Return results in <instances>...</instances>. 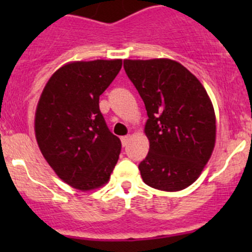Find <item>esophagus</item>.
Listing matches in <instances>:
<instances>
[{"mask_svg":"<svg viewBox=\"0 0 252 252\" xmlns=\"http://www.w3.org/2000/svg\"><path fill=\"white\" fill-rule=\"evenodd\" d=\"M129 139H130V135H126V136H122V138H121L122 145H123V146H126V144H128Z\"/></svg>","mask_w":252,"mask_h":252,"instance_id":"obj_1","label":"esophagus"}]
</instances>
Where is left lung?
<instances>
[{
  "label": "left lung",
  "mask_w": 252,
  "mask_h": 252,
  "mask_svg": "<svg viewBox=\"0 0 252 252\" xmlns=\"http://www.w3.org/2000/svg\"><path fill=\"white\" fill-rule=\"evenodd\" d=\"M124 69L147 111L150 142L139 164L145 184L163 191L191 185L211 158L216 144V114L200 80L169 58L124 60Z\"/></svg>",
  "instance_id": "left-lung-1"
}]
</instances>
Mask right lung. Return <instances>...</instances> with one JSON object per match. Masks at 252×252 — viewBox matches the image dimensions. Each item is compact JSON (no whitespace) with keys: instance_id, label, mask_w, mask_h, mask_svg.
Here are the masks:
<instances>
[{"instance_id":"right-lung-1","label":"right lung","mask_w":252,"mask_h":252,"mask_svg":"<svg viewBox=\"0 0 252 252\" xmlns=\"http://www.w3.org/2000/svg\"><path fill=\"white\" fill-rule=\"evenodd\" d=\"M121 68L122 60L65 63L48 79L37 102L40 151L63 182L81 191L107 184L119 158L121 140L108 130L98 100Z\"/></svg>"}]
</instances>
